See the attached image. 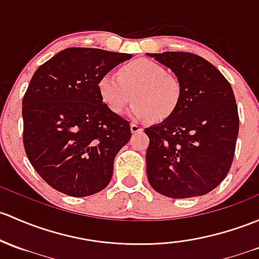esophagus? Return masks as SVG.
<instances>
[{
  "label": "esophagus",
  "instance_id": "esophagus-1",
  "mask_svg": "<svg viewBox=\"0 0 259 259\" xmlns=\"http://www.w3.org/2000/svg\"><path fill=\"white\" fill-rule=\"evenodd\" d=\"M130 130H132V133L143 132V126L137 124V122H132V124H130Z\"/></svg>",
  "mask_w": 259,
  "mask_h": 259
}]
</instances>
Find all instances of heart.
Wrapping results in <instances>:
<instances>
[{"label":"heart","instance_id":"obj_1","mask_svg":"<svg viewBox=\"0 0 259 259\" xmlns=\"http://www.w3.org/2000/svg\"><path fill=\"white\" fill-rule=\"evenodd\" d=\"M98 89L113 113L121 114L132 99L130 114L135 119L165 120L178 109L181 81L167 68L151 59H135L119 68L118 77L104 74Z\"/></svg>","mask_w":259,"mask_h":259}]
</instances>
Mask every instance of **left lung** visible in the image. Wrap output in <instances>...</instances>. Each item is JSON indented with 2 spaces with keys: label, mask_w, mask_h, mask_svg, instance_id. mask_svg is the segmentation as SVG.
I'll list each match as a JSON object with an SVG mask.
<instances>
[{
  "label": "left lung",
  "mask_w": 259,
  "mask_h": 259,
  "mask_svg": "<svg viewBox=\"0 0 259 259\" xmlns=\"http://www.w3.org/2000/svg\"><path fill=\"white\" fill-rule=\"evenodd\" d=\"M181 81L175 113L145 129L150 139L146 174L151 187L171 198L216 189L232 165L239 118L232 87L202 57L187 52L148 53Z\"/></svg>",
  "instance_id": "left-lung-1"
}]
</instances>
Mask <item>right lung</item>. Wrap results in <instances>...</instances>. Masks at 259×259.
I'll list each match as a JSON object with an SVG mask.
<instances>
[{"instance_id":"obj_1","label":"right lung","mask_w":259,"mask_h":259,"mask_svg":"<svg viewBox=\"0 0 259 259\" xmlns=\"http://www.w3.org/2000/svg\"><path fill=\"white\" fill-rule=\"evenodd\" d=\"M132 57L65 48L34 72L22 100L23 145L38 175L57 191L84 197L110 182L114 159L132 132L103 103L98 83Z\"/></svg>"}]
</instances>
